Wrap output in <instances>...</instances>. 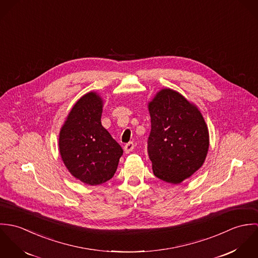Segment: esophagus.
<instances>
[{
	"instance_id": "34e87169",
	"label": "esophagus",
	"mask_w": 258,
	"mask_h": 258,
	"mask_svg": "<svg viewBox=\"0 0 258 258\" xmlns=\"http://www.w3.org/2000/svg\"><path fill=\"white\" fill-rule=\"evenodd\" d=\"M134 143L133 142H129L128 144H126L125 146H124V151H125V153L126 154H129L130 152H132L133 151V149H134Z\"/></svg>"
}]
</instances>
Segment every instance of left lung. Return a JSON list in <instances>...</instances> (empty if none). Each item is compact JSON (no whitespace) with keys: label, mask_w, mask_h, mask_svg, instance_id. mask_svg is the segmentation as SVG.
I'll use <instances>...</instances> for the list:
<instances>
[{"label":"left lung","mask_w":258,"mask_h":258,"mask_svg":"<svg viewBox=\"0 0 258 258\" xmlns=\"http://www.w3.org/2000/svg\"><path fill=\"white\" fill-rule=\"evenodd\" d=\"M148 110L153 173L164 182L180 184L205 163L210 147L207 123L196 104L171 88L159 90Z\"/></svg>","instance_id":"8db88e82"}]
</instances>
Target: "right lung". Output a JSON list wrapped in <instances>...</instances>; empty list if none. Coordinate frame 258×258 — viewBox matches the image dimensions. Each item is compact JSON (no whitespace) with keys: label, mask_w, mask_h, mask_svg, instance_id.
I'll list each match as a JSON object with an SVG mask.
<instances>
[{"label":"right lung","mask_w":258,"mask_h":258,"mask_svg":"<svg viewBox=\"0 0 258 258\" xmlns=\"http://www.w3.org/2000/svg\"><path fill=\"white\" fill-rule=\"evenodd\" d=\"M103 99L95 91L81 96L59 131L61 160L75 179L89 185L103 184L114 176L121 146L101 124Z\"/></svg>","instance_id":"right-lung-1"}]
</instances>
